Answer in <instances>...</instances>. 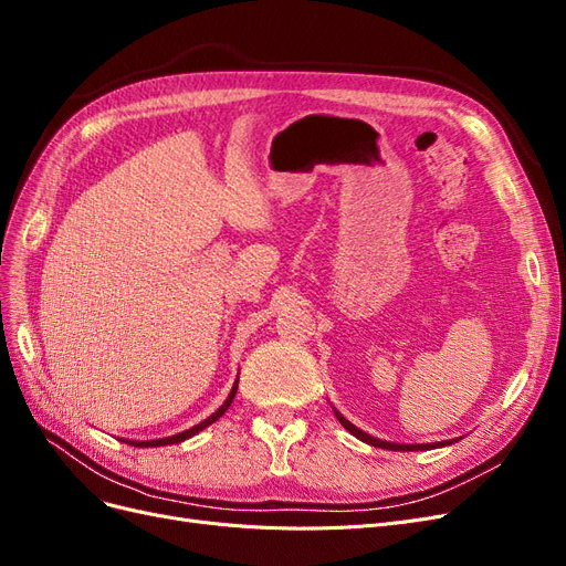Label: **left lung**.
I'll use <instances>...</instances> for the list:
<instances>
[{
  "label": "left lung",
  "mask_w": 566,
  "mask_h": 566,
  "mask_svg": "<svg viewBox=\"0 0 566 566\" xmlns=\"http://www.w3.org/2000/svg\"><path fill=\"white\" fill-rule=\"evenodd\" d=\"M335 416H337V421L344 426V430H349L354 437H358L360 441H365V444H373V447L388 449V451H428V449L447 447V444H453V441H458V439H453V441H437V444H390V441L377 439V437H373V434H367V432L358 430L354 423H349L347 419H344V416H342L337 409H335Z\"/></svg>",
  "instance_id": "1"
}]
</instances>
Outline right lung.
<instances>
[{
	"label": "right lung",
	"instance_id": "right-lung-1",
	"mask_svg": "<svg viewBox=\"0 0 566 566\" xmlns=\"http://www.w3.org/2000/svg\"><path fill=\"white\" fill-rule=\"evenodd\" d=\"M235 390H238V379H235V384H233V388H231V392H229V398L224 400V405L219 407L212 416H208L206 421H201L199 426H193V428H189V430H185V432H178V434H174V437H161V439H150V441H134V439H122V441H127V444H132V447H138V449H150V447H166V444H180V441H185V439H189V437H193L196 432H201V430H206L208 426H212L219 416H224V411L231 407V402H233V398H235Z\"/></svg>",
	"mask_w": 566,
	"mask_h": 566
}]
</instances>
